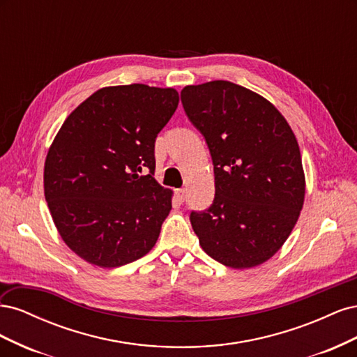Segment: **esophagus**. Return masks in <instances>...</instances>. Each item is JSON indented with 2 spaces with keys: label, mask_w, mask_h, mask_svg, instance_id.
Masks as SVG:
<instances>
[{
  "label": "esophagus",
  "mask_w": 357,
  "mask_h": 357,
  "mask_svg": "<svg viewBox=\"0 0 357 357\" xmlns=\"http://www.w3.org/2000/svg\"><path fill=\"white\" fill-rule=\"evenodd\" d=\"M176 198L178 202H183L186 199V190L185 189H177L176 190Z\"/></svg>",
  "instance_id": "esophagus-1"
}]
</instances>
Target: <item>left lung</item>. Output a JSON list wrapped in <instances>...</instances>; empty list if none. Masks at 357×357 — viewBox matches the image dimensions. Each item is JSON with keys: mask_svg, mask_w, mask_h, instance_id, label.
I'll use <instances>...</instances> for the list:
<instances>
[{"mask_svg": "<svg viewBox=\"0 0 357 357\" xmlns=\"http://www.w3.org/2000/svg\"><path fill=\"white\" fill-rule=\"evenodd\" d=\"M180 96L214 169L213 204L190 213L199 244L226 266L261 265L284 244L304 204L295 134L271 102L232 82L186 86Z\"/></svg>", "mask_w": 357, "mask_h": 357, "instance_id": "8db88e82", "label": "left lung"}]
</instances>
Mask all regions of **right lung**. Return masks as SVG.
<instances>
[{"label": "right lung", "mask_w": 357, "mask_h": 357, "mask_svg": "<svg viewBox=\"0 0 357 357\" xmlns=\"http://www.w3.org/2000/svg\"><path fill=\"white\" fill-rule=\"evenodd\" d=\"M178 105L172 88H102L61 126L45 164V197L62 240L86 262L122 266L152 250L171 210L153 178L155 142ZM146 167L147 176L139 172Z\"/></svg>", "instance_id": "add662e5"}]
</instances>
